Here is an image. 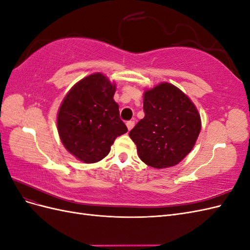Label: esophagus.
I'll use <instances>...</instances> for the list:
<instances>
[{
	"label": "esophagus",
	"mask_w": 250,
	"mask_h": 250,
	"mask_svg": "<svg viewBox=\"0 0 250 250\" xmlns=\"http://www.w3.org/2000/svg\"><path fill=\"white\" fill-rule=\"evenodd\" d=\"M126 126L128 128V130H131L134 126V121H128V122L126 123Z\"/></svg>",
	"instance_id": "34e87169"
}]
</instances>
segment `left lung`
Listing matches in <instances>:
<instances>
[{"label":"left lung","mask_w":250,"mask_h":250,"mask_svg":"<svg viewBox=\"0 0 250 250\" xmlns=\"http://www.w3.org/2000/svg\"><path fill=\"white\" fill-rule=\"evenodd\" d=\"M145 117L129 132L141 160L156 169L177 165L195 145L198 110L179 88L161 83L144 94Z\"/></svg>","instance_id":"obj_1"}]
</instances>
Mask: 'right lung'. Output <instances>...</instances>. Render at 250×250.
Segmentation results:
<instances>
[{
    "mask_svg": "<svg viewBox=\"0 0 250 250\" xmlns=\"http://www.w3.org/2000/svg\"><path fill=\"white\" fill-rule=\"evenodd\" d=\"M115 90V84L102 74L89 75L73 86L60 106V140L70 153L86 164L101 161L115 140L127 132L113 100Z\"/></svg>",
    "mask_w": 250,
    "mask_h": 250,
    "instance_id": "obj_1",
    "label": "right lung"
}]
</instances>
